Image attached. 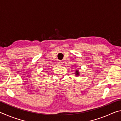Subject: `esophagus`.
<instances>
[{"instance_id": "esophagus-1", "label": "esophagus", "mask_w": 121, "mask_h": 121, "mask_svg": "<svg viewBox=\"0 0 121 121\" xmlns=\"http://www.w3.org/2000/svg\"><path fill=\"white\" fill-rule=\"evenodd\" d=\"M62 63H63V62L61 61L58 60V61H57V64H58V65H62Z\"/></svg>"}]
</instances>
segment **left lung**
Instances as JSON below:
<instances>
[{
  "instance_id": "8db88e82",
  "label": "left lung",
  "mask_w": 121,
  "mask_h": 121,
  "mask_svg": "<svg viewBox=\"0 0 121 121\" xmlns=\"http://www.w3.org/2000/svg\"><path fill=\"white\" fill-rule=\"evenodd\" d=\"M79 75V73H78V71L77 70H76V72H75V75L76 76H78Z\"/></svg>"
}]
</instances>
